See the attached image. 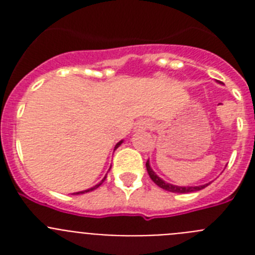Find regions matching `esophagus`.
<instances>
[{
	"mask_svg": "<svg viewBox=\"0 0 255 255\" xmlns=\"http://www.w3.org/2000/svg\"><path fill=\"white\" fill-rule=\"evenodd\" d=\"M150 125H152V124H150L149 120H145V119H143V120H140L136 123V125H135V130H136V131H141V130L149 129Z\"/></svg>",
	"mask_w": 255,
	"mask_h": 255,
	"instance_id": "1",
	"label": "esophagus"
}]
</instances>
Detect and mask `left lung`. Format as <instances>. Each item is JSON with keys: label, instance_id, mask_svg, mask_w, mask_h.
Returning <instances> with one entry per match:
<instances>
[{"label": "left lung", "instance_id": "obj_1", "mask_svg": "<svg viewBox=\"0 0 255 255\" xmlns=\"http://www.w3.org/2000/svg\"><path fill=\"white\" fill-rule=\"evenodd\" d=\"M145 166H147V171H148V175H149V177L152 179V181L154 182L155 185H158L159 188L164 189V190L167 191H171V193H179V194H186V193H193V191H198V190H202V189H204L206 186L209 185L208 184H204V185H199V186H179V185H172V184H168V182H166L164 180H162L161 177L157 175V173L153 171V168L150 167V163L149 161H147V163H145Z\"/></svg>", "mask_w": 255, "mask_h": 255}]
</instances>
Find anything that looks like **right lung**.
Segmentation results:
<instances>
[{"instance_id":"add662e5","label":"right lung","mask_w":255,"mask_h":255,"mask_svg":"<svg viewBox=\"0 0 255 255\" xmlns=\"http://www.w3.org/2000/svg\"><path fill=\"white\" fill-rule=\"evenodd\" d=\"M123 141H124V140H120V141H119V143H117V144H116V145H115V149H116V148H119V147H120L121 144H123ZM110 168H111V167H110ZM105 180H106V176H105V177H103V179H102V180H101V181H100V182H98V184H97V185L92 186V188L87 189V190H83V191H78V193H74V194H75V195H76V194H84V193H88V191L96 190V189H97V188H98V186H100V185H102V182H103V181H105Z\"/></svg>"}]
</instances>
